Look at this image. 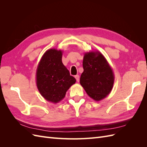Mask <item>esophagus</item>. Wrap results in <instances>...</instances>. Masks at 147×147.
Instances as JSON below:
<instances>
[{"mask_svg":"<svg viewBox=\"0 0 147 147\" xmlns=\"http://www.w3.org/2000/svg\"><path fill=\"white\" fill-rule=\"evenodd\" d=\"M75 78H76V80H77V82H79V81H80V77H79V75H75Z\"/></svg>","mask_w":147,"mask_h":147,"instance_id":"esophagus-1","label":"esophagus"}]
</instances>
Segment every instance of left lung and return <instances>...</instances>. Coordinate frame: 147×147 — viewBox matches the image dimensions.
Returning <instances> with one entry per match:
<instances>
[{"label":"left lung","mask_w":147,"mask_h":147,"mask_svg":"<svg viewBox=\"0 0 147 147\" xmlns=\"http://www.w3.org/2000/svg\"><path fill=\"white\" fill-rule=\"evenodd\" d=\"M81 85L88 95L96 101L107 96L114 83V74L104 55L99 51L84 53Z\"/></svg>","instance_id":"obj_1"}]
</instances>
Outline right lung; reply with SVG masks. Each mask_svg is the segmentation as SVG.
<instances>
[{
  "instance_id": "1",
  "label": "right lung",
  "mask_w": 147,
  "mask_h": 147,
  "mask_svg": "<svg viewBox=\"0 0 147 147\" xmlns=\"http://www.w3.org/2000/svg\"><path fill=\"white\" fill-rule=\"evenodd\" d=\"M63 51L48 50L40 61L36 71V84L40 94L54 104L63 100L66 92L76 82L62 62Z\"/></svg>"
}]
</instances>
